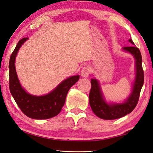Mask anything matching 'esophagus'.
Segmentation results:
<instances>
[{
    "label": "esophagus",
    "mask_w": 153,
    "mask_h": 153,
    "mask_svg": "<svg viewBox=\"0 0 153 153\" xmlns=\"http://www.w3.org/2000/svg\"><path fill=\"white\" fill-rule=\"evenodd\" d=\"M91 69L90 67H89V66H86V67L83 68L82 69V71H81L82 76L88 77L89 75H90L91 73Z\"/></svg>",
    "instance_id": "esophagus-1"
}]
</instances>
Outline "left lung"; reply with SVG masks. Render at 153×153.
<instances>
[{"label":"left lung","instance_id":"1","mask_svg":"<svg viewBox=\"0 0 153 153\" xmlns=\"http://www.w3.org/2000/svg\"><path fill=\"white\" fill-rule=\"evenodd\" d=\"M129 42L134 45L130 39ZM124 51L134 55L136 60V78L131 94L127 100L123 104H108L102 96L99 83L95 79H91V90L89 94V101L94 113L102 119L114 120L126 116L134 109L138 104L140 93L144 83V71L142 66V56L140 50L134 45L123 48Z\"/></svg>","mask_w":153,"mask_h":153}]
</instances>
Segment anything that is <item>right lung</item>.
<instances>
[{
  "label": "right lung",
  "instance_id": "obj_1",
  "mask_svg": "<svg viewBox=\"0 0 153 153\" xmlns=\"http://www.w3.org/2000/svg\"><path fill=\"white\" fill-rule=\"evenodd\" d=\"M23 38L19 41L10 55L9 61V89L14 100L21 110L33 119H48L59 114L65 104L69 89L78 81L79 76L65 79L51 92L42 96L30 95L19 83L15 67V60L19 48L27 40Z\"/></svg>",
  "mask_w": 153,
  "mask_h": 153
}]
</instances>
